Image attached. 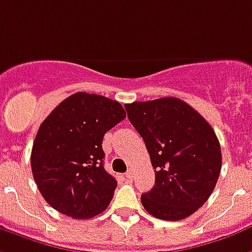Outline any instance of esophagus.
Wrapping results in <instances>:
<instances>
[{"label": "esophagus", "instance_id": "34e87169", "mask_svg": "<svg viewBox=\"0 0 252 252\" xmlns=\"http://www.w3.org/2000/svg\"><path fill=\"white\" fill-rule=\"evenodd\" d=\"M126 178L129 179V180H132V179H133V171H132V169H129V171L126 173Z\"/></svg>", "mask_w": 252, "mask_h": 252}]
</instances>
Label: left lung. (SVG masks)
<instances>
[{
  "instance_id": "1",
  "label": "left lung",
  "mask_w": 252,
  "mask_h": 252,
  "mask_svg": "<svg viewBox=\"0 0 252 252\" xmlns=\"http://www.w3.org/2000/svg\"><path fill=\"white\" fill-rule=\"evenodd\" d=\"M155 168V186L141 203L163 220L192 215L211 196L221 168L220 144L210 123L176 97L126 104Z\"/></svg>"
}]
</instances>
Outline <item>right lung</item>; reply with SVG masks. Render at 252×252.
Masks as SVG:
<instances>
[{
    "label": "right lung",
    "mask_w": 252,
    "mask_h": 252,
    "mask_svg": "<svg viewBox=\"0 0 252 252\" xmlns=\"http://www.w3.org/2000/svg\"><path fill=\"white\" fill-rule=\"evenodd\" d=\"M126 116L120 102L77 92L41 123L31 164L50 207L73 219H88L107 208L117 182L104 169L102 139Z\"/></svg>",
    "instance_id": "1"
}]
</instances>
